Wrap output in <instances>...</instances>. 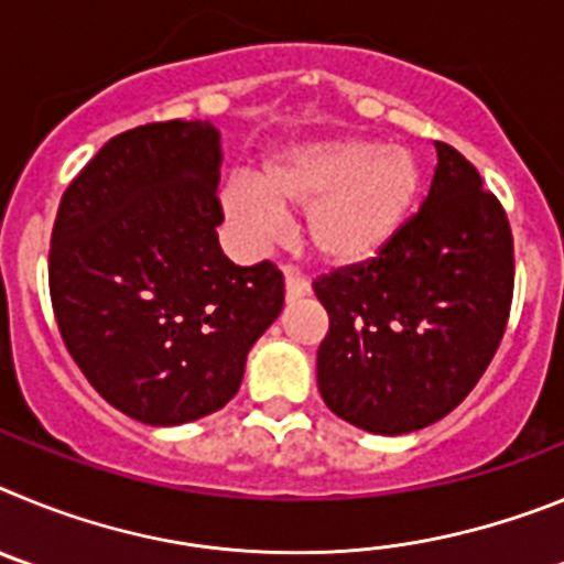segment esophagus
I'll list each match as a JSON object with an SVG mask.
<instances>
[{
  "label": "esophagus",
  "instance_id": "esophagus-1",
  "mask_svg": "<svg viewBox=\"0 0 564 564\" xmlns=\"http://www.w3.org/2000/svg\"><path fill=\"white\" fill-rule=\"evenodd\" d=\"M307 293H311V282H307L302 273L285 268V296L288 299H299V296H307Z\"/></svg>",
  "mask_w": 564,
  "mask_h": 564
}]
</instances>
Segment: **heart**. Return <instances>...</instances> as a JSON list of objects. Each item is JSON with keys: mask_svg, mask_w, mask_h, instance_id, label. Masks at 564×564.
Masks as SVG:
<instances>
[{"mask_svg": "<svg viewBox=\"0 0 564 564\" xmlns=\"http://www.w3.org/2000/svg\"><path fill=\"white\" fill-rule=\"evenodd\" d=\"M417 192L421 163L412 149L327 138L268 158L259 181L234 174L220 206L239 242L253 251L285 231L288 208H305L302 234L311 251L327 265H361L401 234Z\"/></svg>", "mask_w": 564, "mask_h": 564, "instance_id": "heart-1", "label": "heart"}]
</instances>
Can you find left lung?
<instances>
[{
	"label": "left lung",
	"instance_id": "8db88e82",
	"mask_svg": "<svg viewBox=\"0 0 564 564\" xmlns=\"http://www.w3.org/2000/svg\"><path fill=\"white\" fill-rule=\"evenodd\" d=\"M435 149L430 197L390 246L313 282L330 316L318 392L372 435L449 415L495 358L514 296V237L500 200L455 147Z\"/></svg>",
	"mask_w": 564,
	"mask_h": 564
}]
</instances>
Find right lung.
I'll return each mask as SVG.
<instances>
[{"label": "right lung", "mask_w": 564, "mask_h": 564, "mask_svg": "<svg viewBox=\"0 0 564 564\" xmlns=\"http://www.w3.org/2000/svg\"><path fill=\"white\" fill-rule=\"evenodd\" d=\"M220 166L208 121L115 134L67 186L50 237L69 356L104 401L149 426L223 410L285 305L276 265L223 253Z\"/></svg>", "instance_id": "obj_1"}]
</instances>
